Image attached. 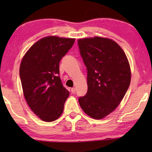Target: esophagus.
I'll list each match as a JSON object with an SVG mask.
<instances>
[{
    "instance_id": "1",
    "label": "esophagus",
    "mask_w": 152,
    "mask_h": 152,
    "mask_svg": "<svg viewBox=\"0 0 152 152\" xmlns=\"http://www.w3.org/2000/svg\"><path fill=\"white\" fill-rule=\"evenodd\" d=\"M71 92H72V93H75L76 88H71Z\"/></svg>"
}]
</instances>
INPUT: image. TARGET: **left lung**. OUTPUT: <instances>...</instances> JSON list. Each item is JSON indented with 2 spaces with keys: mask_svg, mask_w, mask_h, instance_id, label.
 Listing matches in <instances>:
<instances>
[{
  "mask_svg": "<svg viewBox=\"0 0 152 152\" xmlns=\"http://www.w3.org/2000/svg\"><path fill=\"white\" fill-rule=\"evenodd\" d=\"M87 70L88 91L78 101L82 110L95 119L113 112L121 102L131 82V70L122 48L100 37L78 40Z\"/></svg>",
  "mask_w": 152,
  "mask_h": 152,
  "instance_id": "8db88e82",
  "label": "left lung"
}]
</instances>
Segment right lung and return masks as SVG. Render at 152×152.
Here are the masks:
<instances>
[{"instance_id": "add662e5", "label": "right lung", "mask_w": 152, "mask_h": 152, "mask_svg": "<svg viewBox=\"0 0 152 152\" xmlns=\"http://www.w3.org/2000/svg\"><path fill=\"white\" fill-rule=\"evenodd\" d=\"M75 39L49 36L34 43L23 58L19 69L28 105L41 119L51 122L62 114L70 92L59 76L60 61Z\"/></svg>"}]
</instances>
